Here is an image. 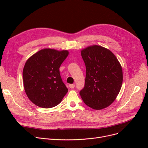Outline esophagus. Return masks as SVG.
I'll list each match as a JSON object with an SVG mask.
<instances>
[{
	"label": "esophagus",
	"mask_w": 148,
	"mask_h": 148,
	"mask_svg": "<svg viewBox=\"0 0 148 148\" xmlns=\"http://www.w3.org/2000/svg\"><path fill=\"white\" fill-rule=\"evenodd\" d=\"M75 84H70V85H69V87H70L71 89H73V88H75Z\"/></svg>",
	"instance_id": "obj_1"
}]
</instances>
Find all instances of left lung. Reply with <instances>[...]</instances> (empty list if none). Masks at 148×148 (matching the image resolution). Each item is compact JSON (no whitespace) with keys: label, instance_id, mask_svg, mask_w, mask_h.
Masks as SVG:
<instances>
[{"label":"left lung","instance_id":"obj_1","mask_svg":"<svg viewBox=\"0 0 148 148\" xmlns=\"http://www.w3.org/2000/svg\"><path fill=\"white\" fill-rule=\"evenodd\" d=\"M86 66L84 86L79 92L88 106L101 110L116 99L123 82L122 66L109 49L94 45L81 51Z\"/></svg>","mask_w":148,"mask_h":148}]
</instances>
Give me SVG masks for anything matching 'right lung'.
Wrapping results in <instances>:
<instances>
[{"mask_svg": "<svg viewBox=\"0 0 148 148\" xmlns=\"http://www.w3.org/2000/svg\"><path fill=\"white\" fill-rule=\"evenodd\" d=\"M69 51L44 49L26 62L23 70L25 92L33 104L42 108L59 104L68 92L62 82L59 68Z\"/></svg>", "mask_w": 148, "mask_h": 148, "instance_id": "right-lung-1", "label": "right lung"}]
</instances>
